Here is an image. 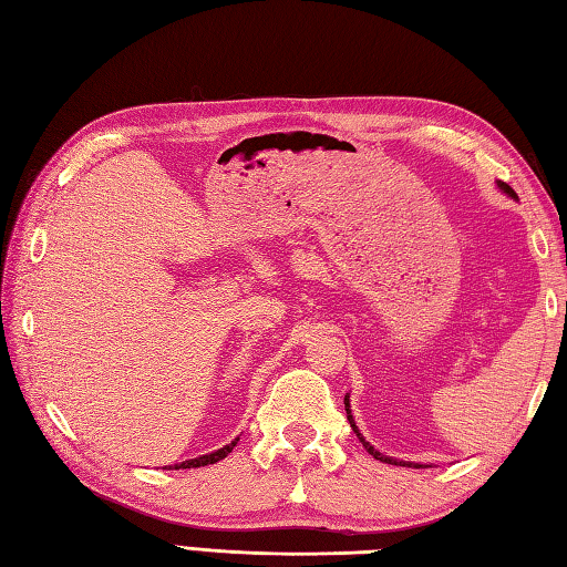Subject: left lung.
Wrapping results in <instances>:
<instances>
[{"mask_svg": "<svg viewBox=\"0 0 567 567\" xmlns=\"http://www.w3.org/2000/svg\"><path fill=\"white\" fill-rule=\"evenodd\" d=\"M497 187H499L507 197H512V199H519V197H516V192H514L507 183H499V179H497ZM343 404H346V414H348V421H351V426H353V431H355V436L360 439V443L365 445V451H368L372 457H375V461H380V463H390V465H402V467H426V465H421V463L396 461V457H392V455H384V453H380V451L375 449V445H372L370 441H365L363 433H360V431H358V426H355V419H353V412H351V394H346V396H343Z\"/></svg>", "mask_w": 567, "mask_h": 567, "instance_id": "obj_1", "label": "left lung"}]
</instances>
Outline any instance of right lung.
<instances>
[{"instance_id":"add662e5","label":"right lung","mask_w":567,"mask_h":567,"mask_svg":"<svg viewBox=\"0 0 567 567\" xmlns=\"http://www.w3.org/2000/svg\"><path fill=\"white\" fill-rule=\"evenodd\" d=\"M238 443V439H234L231 443H226L224 449H219V451H212V453H207V455H199V457H189V461H183V463H175V465H165V467H175V470H179V467H204V465H212V463H219L221 457H226L228 453L234 451V445Z\"/></svg>"}]
</instances>
